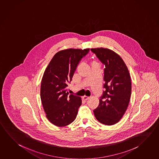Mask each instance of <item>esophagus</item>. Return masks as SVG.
I'll return each mask as SVG.
<instances>
[{"instance_id":"obj_1","label":"esophagus","mask_w":159,"mask_h":159,"mask_svg":"<svg viewBox=\"0 0 159 159\" xmlns=\"http://www.w3.org/2000/svg\"><path fill=\"white\" fill-rule=\"evenodd\" d=\"M83 98V99L84 100H89V99H90V98L88 97H86V96H84Z\"/></svg>"}]
</instances>
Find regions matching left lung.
<instances>
[{"instance_id":"8db88e82","label":"left lung","mask_w":159,"mask_h":159,"mask_svg":"<svg viewBox=\"0 0 159 159\" xmlns=\"http://www.w3.org/2000/svg\"><path fill=\"white\" fill-rule=\"evenodd\" d=\"M105 65L104 88L99 104L93 111L99 122L113 125L120 121L128 107L131 95V79L128 68L122 59L108 48H91Z\"/></svg>"}]
</instances>
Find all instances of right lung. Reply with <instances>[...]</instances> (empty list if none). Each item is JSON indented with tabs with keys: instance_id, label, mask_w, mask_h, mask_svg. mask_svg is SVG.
Instances as JSON below:
<instances>
[{
	"instance_id": "1",
	"label": "right lung",
	"mask_w": 159,
	"mask_h": 159,
	"mask_svg": "<svg viewBox=\"0 0 159 159\" xmlns=\"http://www.w3.org/2000/svg\"><path fill=\"white\" fill-rule=\"evenodd\" d=\"M89 52V48L60 51L45 70L41 85V99L46 117L54 125L66 126L76 118L81 99L78 96L69 95L67 86L81 60Z\"/></svg>"
}]
</instances>
